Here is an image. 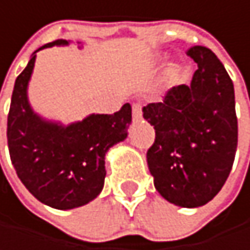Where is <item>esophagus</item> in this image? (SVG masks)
<instances>
[{
  "label": "esophagus",
  "instance_id": "obj_1",
  "mask_svg": "<svg viewBox=\"0 0 250 250\" xmlns=\"http://www.w3.org/2000/svg\"><path fill=\"white\" fill-rule=\"evenodd\" d=\"M141 118H143L141 104H140V103H134V104H132V119H134V122H138Z\"/></svg>",
  "mask_w": 250,
  "mask_h": 250
}]
</instances>
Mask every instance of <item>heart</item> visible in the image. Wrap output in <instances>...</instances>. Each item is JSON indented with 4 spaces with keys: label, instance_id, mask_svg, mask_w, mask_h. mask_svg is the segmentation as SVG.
<instances>
[{
    "label": "heart",
    "instance_id": "obj_1",
    "mask_svg": "<svg viewBox=\"0 0 250 250\" xmlns=\"http://www.w3.org/2000/svg\"><path fill=\"white\" fill-rule=\"evenodd\" d=\"M178 77H179V72H178V68L176 66H170L166 74H165V81L167 84H175L178 81Z\"/></svg>",
    "mask_w": 250,
    "mask_h": 250
}]
</instances>
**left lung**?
Here are the masks:
<instances>
[{
	"instance_id": "8db88e82",
	"label": "left lung",
	"mask_w": 250,
	"mask_h": 250,
	"mask_svg": "<svg viewBox=\"0 0 250 250\" xmlns=\"http://www.w3.org/2000/svg\"><path fill=\"white\" fill-rule=\"evenodd\" d=\"M190 84L176 85L160 103L143 107L156 140L147 163L157 192L169 202L196 208L226 184L237 147L234 87L212 51L193 46Z\"/></svg>"
}]
</instances>
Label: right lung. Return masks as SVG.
Listing matches in <instances>:
<instances>
[{"mask_svg":"<svg viewBox=\"0 0 250 250\" xmlns=\"http://www.w3.org/2000/svg\"><path fill=\"white\" fill-rule=\"evenodd\" d=\"M66 45L69 41L60 39L33 52L16 80L7 122L10 157L19 179L36 199L57 209L83 207L97 198L104 185L106 153L128 137L132 121L129 103L113 115L91 113L68 125L33 110L27 88L36 54Z\"/></svg>","mask_w":250,"mask_h":250,"instance_id":"1","label":"right lung"}]
</instances>
